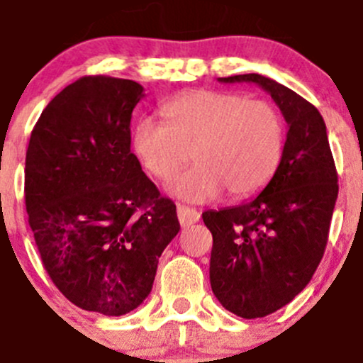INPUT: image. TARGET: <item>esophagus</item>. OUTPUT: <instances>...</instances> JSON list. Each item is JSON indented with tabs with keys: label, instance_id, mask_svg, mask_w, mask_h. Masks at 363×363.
I'll use <instances>...</instances> for the list:
<instances>
[{
	"label": "esophagus",
	"instance_id": "1",
	"mask_svg": "<svg viewBox=\"0 0 363 363\" xmlns=\"http://www.w3.org/2000/svg\"><path fill=\"white\" fill-rule=\"evenodd\" d=\"M177 218H179V221H181L182 227H189V225L196 223V221L200 220V213L196 209H193V207H188V206H182V203H179V206H177Z\"/></svg>",
	"mask_w": 363,
	"mask_h": 363
}]
</instances>
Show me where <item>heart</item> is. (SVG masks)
Segmentation results:
<instances>
[{"label":"heart","instance_id":"heart-1","mask_svg":"<svg viewBox=\"0 0 363 363\" xmlns=\"http://www.w3.org/2000/svg\"><path fill=\"white\" fill-rule=\"evenodd\" d=\"M163 122H136L131 147L142 167L172 181L193 154L199 164L172 189L189 202H206L227 189L232 199L255 195L273 179L286 150L287 128L279 108L223 90H195L161 106Z\"/></svg>","mask_w":363,"mask_h":363}]
</instances>
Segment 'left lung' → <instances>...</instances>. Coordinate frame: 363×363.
<instances>
[{
    "mask_svg": "<svg viewBox=\"0 0 363 363\" xmlns=\"http://www.w3.org/2000/svg\"><path fill=\"white\" fill-rule=\"evenodd\" d=\"M218 81L259 84L289 125L282 163L266 188L241 206L202 214L213 234L214 296L239 318H264L293 301L318 269L339 177L325 121L314 104L260 74Z\"/></svg>",
    "mask_w": 363,
    "mask_h": 363,
    "instance_id": "obj_1",
    "label": "left lung"
}]
</instances>
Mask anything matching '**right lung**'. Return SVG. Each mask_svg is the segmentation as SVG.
I'll use <instances>...</instances> for the list:
<instances>
[{"mask_svg": "<svg viewBox=\"0 0 363 363\" xmlns=\"http://www.w3.org/2000/svg\"><path fill=\"white\" fill-rule=\"evenodd\" d=\"M136 81L84 76L42 111L24 168L28 221L48 275L76 307L124 315L152 291L177 235L175 203L131 152Z\"/></svg>", "mask_w": 363, "mask_h": 363, "instance_id": "add662e5", "label": "right lung"}]
</instances>
